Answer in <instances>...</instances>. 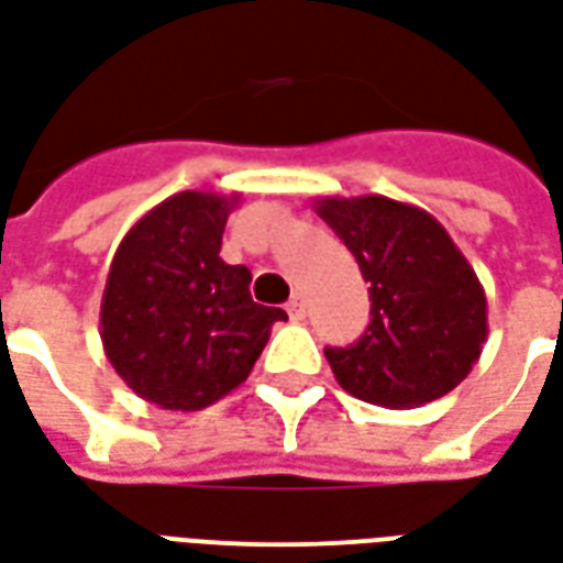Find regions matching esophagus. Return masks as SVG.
I'll return each instance as SVG.
<instances>
[{
	"instance_id": "esophagus-1",
	"label": "esophagus",
	"mask_w": 563,
	"mask_h": 563,
	"mask_svg": "<svg viewBox=\"0 0 563 563\" xmlns=\"http://www.w3.org/2000/svg\"><path fill=\"white\" fill-rule=\"evenodd\" d=\"M286 310H289V316H292L295 322H303V319H307V298H303V295H295Z\"/></svg>"
}]
</instances>
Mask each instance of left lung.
I'll return each instance as SVG.
<instances>
[{
  "label": "left lung",
  "instance_id": "left-lung-1",
  "mask_svg": "<svg viewBox=\"0 0 563 563\" xmlns=\"http://www.w3.org/2000/svg\"><path fill=\"white\" fill-rule=\"evenodd\" d=\"M334 229L369 283V328L357 343L324 349L345 394L415 409L451 394L483 352L486 292L448 229L423 208L387 197H322Z\"/></svg>",
  "mask_w": 563,
  "mask_h": 563
}]
</instances>
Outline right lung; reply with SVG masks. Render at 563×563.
<instances>
[{"label":"right lung","mask_w":563,"mask_h":563,"mask_svg":"<svg viewBox=\"0 0 563 563\" xmlns=\"http://www.w3.org/2000/svg\"><path fill=\"white\" fill-rule=\"evenodd\" d=\"M241 194L181 190L136 220L112 256L101 340L136 397L199 411L250 376L280 307L250 298V271L220 260Z\"/></svg>","instance_id":"add662e5"}]
</instances>
